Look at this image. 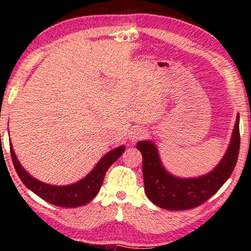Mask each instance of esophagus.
I'll return each mask as SVG.
<instances>
[{
	"instance_id": "obj_1",
	"label": "esophagus",
	"mask_w": 251,
	"mask_h": 251,
	"mask_svg": "<svg viewBox=\"0 0 251 251\" xmlns=\"http://www.w3.org/2000/svg\"><path fill=\"white\" fill-rule=\"evenodd\" d=\"M146 129L145 128H141V127H136L133 130L130 131L129 134V139L131 142H137L141 141V139L146 137Z\"/></svg>"
}]
</instances>
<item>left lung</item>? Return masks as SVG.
Wrapping results in <instances>:
<instances>
[{"label": "left lung", "instance_id": "left-lung-1", "mask_svg": "<svg viewBox=\"0 0 251 251\" xmlns=\"http://www.w3.org/2000/svg\"><path fill=\"white\" fill-rule=\"evenodd\" d=\"M240 147L239 116L226 155L220 164L207 175L181 179L165 171L158 152L151 142H139L137 148L143 155V177L147 197L163 209L186 210L201 206L218 192L233 172Z\"/></svg>", "mask_w": 251, "mask_h": 251}]
</instances>
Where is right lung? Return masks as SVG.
<instances>
[{"instance_id": "right-lung-1", "label": "right lung", "mask_w": 251, "mask_h": 251, "mask_svg": "<svg viewBox=\"0 0 251 251\" xmlns=\"http://www.w3.org/2000/svg\"><path fill=\"white\" fill-rule=\"evenodd\" d=\"M10 151L15 171L18 173L20 179L22 180L23 184L29 190H32L34 194H36L37 196H40L42 199L52 203V205L58 207L74 208L90 202L96 196L97 193L100 192L101 184H103L106 172L120 158L121 155L125 151V147H117L114 151L107 152L99 161V164L96 165L91 174H88L84 179L79 180L76 184L62 187L50 186L34 179L20 165L12 145H10Z\"/></svg>"}]
</instances>
